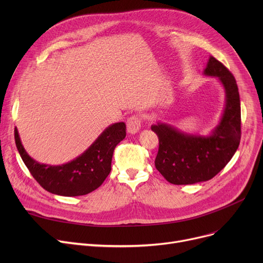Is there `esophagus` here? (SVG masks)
<instances>
[{
    "label": "esophagus",
    "mask_w": 263,
    "mask_h": 263,
    "mask_svg": "<svg viewBox=\"0 0 263 263\" xmlns=\"http://www.w3.org/2000/svg\"><path fill=\"white\" fill-rule=\"evenodd\" d=\"M142 126V119L137 115H133L127 120V131L130 134H135L139 132Z\"/></svg>",
    "instance_id": "34e87169"
}]
</instances>
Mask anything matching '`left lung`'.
<instances>
[{"instance_id":"obj_1","label":"left lung","mask_w":263,"mask_h":263,"mask_svg":"<svg viewBox=\"0 0 263 263\" xmlns=\"http://www.w3.org/2000/svg\"><path fill=\"white\" fill-rule=\"evenodd\" d=\"M203 73L216 77L226 92L222 119L211 135L186 134L166 123L151 126L159 137L156 168L173 184L210 180L226 166L240 144L241 105L236 79L213 57H210Z\"/></svg>"}]
</instances>
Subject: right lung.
I'll return each instance as SVG.
<instances>
[{
  "mask_svg": "<svg viewBox=\"0 0 263 263\" xmlns=\"http://www.w3.org/2000/svg\"><path fill=\"white\" fill-rule=\"evenodd\" d=\"M126 137V123L110 124L91 146L73 161L53 166L40 164L23 148L18 130L15 141L19 154L35 180L46 191L61 196H81L98 189L110 172L115 147Z\"/></svg>",
  "mask_w": 263,
  "mask_h": 263,
  "instance_id": "add662e5",
  "label": "right lung"
}]
</instances>
